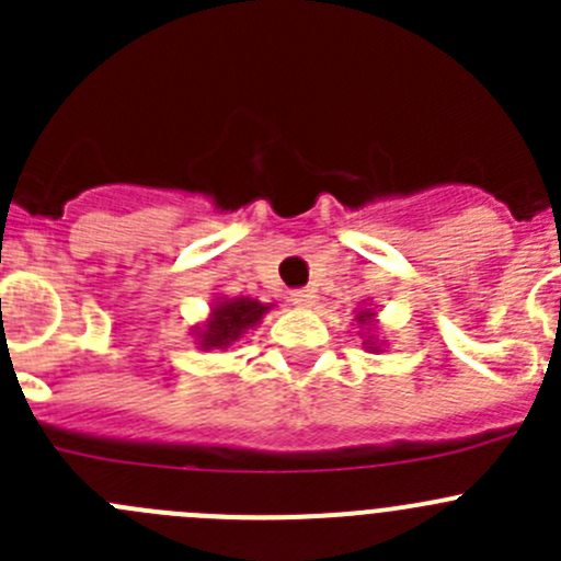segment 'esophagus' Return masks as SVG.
<instances>
[{"mask_svg": "<svg viewBox=\"0 0 561 561\" xmlns=\"http://www.w3.org/2000/svg\"><path fill=\"white\" fill-rule=\"evenodd\" d=\"M314 290H309V287H301V290H293L290 293V301L296 304L298 309H309L314 307Z\"/></svg>", "mask_w": 561, "mask_h": 561, "instance_id": "obj_1", "label": "esophagus"}]
</instances>
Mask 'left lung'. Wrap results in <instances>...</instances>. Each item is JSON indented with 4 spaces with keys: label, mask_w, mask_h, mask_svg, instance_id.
I'll use <instances>...</instances> for the list:
<instances>
[{
    "label": "left lung",
    "mask_w": 561,
    "mask_h": 561,
    "mask_svg": "<svg viewBox=\"0 0 561 561\" xmlns=\"http://www.w3.org/2000/svg\"><path fill=\"white\" fill-rule=\"evenodd\" d=\"M355 322H358V328H360L358 336L364 339V347L369 350V353H380L382 339H377V333H375V325H377L375 309H369V307L358 309V312H355Z\"/></svg>",
    "instance_id": "left-lung-1"
}]
</instances>
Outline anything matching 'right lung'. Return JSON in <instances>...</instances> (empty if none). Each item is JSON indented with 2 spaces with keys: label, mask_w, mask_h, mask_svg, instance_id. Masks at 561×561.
<instances>
[{
  "label": "right lung",
  "mask_w": 561,
  "mask_h": 561,
  "mask_svg": "<svg viewBox=\"0 0 561 561\" xmlns=\"http://www.w3.org/2000/svg\"><path fill=\"white\" fill-rule=\"evenodd\" d=\"M271 304H260L257 298H214L211 314L195 325V344L201 350H228L239 339H244L249 331L260 325L263 314L268 312Z\"/></svg>",
  "instance_id": "right-lung-1"
}]
</instances>
